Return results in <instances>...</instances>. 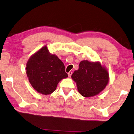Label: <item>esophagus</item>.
I'll return each instance as SVG.
<instances>
[{"instance_id":"34e87169","label":"esophagus","mask_w":134,"mask_h":134,"mask_svg":"<svg viewBox=\"0 0 134 134\" xmlns=\"http://www.w3.org/2000/svg\"><path fill=\"white\" fill-rule=\"evenodd\" d=\"M72 72H71V71H70L68 73V76H69V77H71V75H72Z\"/></svg>"}]
</instances>
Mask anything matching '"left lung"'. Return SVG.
I'll use <instances>...</instances> for the list:
<instances>
[{
	"label": "left lung",
	"mask_w": 134,
	"mask_h": 134,
	"mask_svg": "<svg viewBox=\"0 0 134 134\" xmlns=\"http://www.w3.org/2000/svg\"><path fill=\"white\" fill-rule=\"evenodd\" d=\"M72 79L78 91L86 98L93 97L102 92L109 82L108 69L99 62H80L79 69L74 72Z\"/></svg>",
	"instance_id": "8db88e82"
}]
</instances>
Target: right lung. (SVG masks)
<instances>
[{
    "label": "right lung",
    "mask_w": 134,
    "mask_h": 134,
    "mask_svg": "<svg viewBox=\"0 0 134 134\" xmlns=\"http://www.w3.org/2000/svg\"><path fill=\"white\" fill-rule=\"evenodd\" d=\"M26 71L32 87L45 95L54 92L59 82L68 77L63 63L56 55L49 52L47 46L30 57Z\"/></svg>",
    "instance_id": "obj_1"
}]
</instances>
